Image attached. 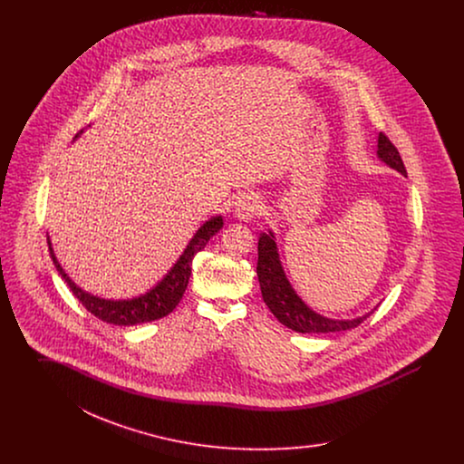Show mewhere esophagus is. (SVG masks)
I'll use <instances>...</instances> for the list:
<instances>
[{
    "mask_svg": "<svg viewBox=\"0 0 464 464\" xmlns=\"http://www.w3.org/2000/svg\"><path fill=\"white\" fill-rule=\"evenodd\" d=\"M261 205H259V199L254 198V197H242L237 203V216L238 219L242 221H250L257 216Z\"/></svg>",
    "mask_w": 464,
    "mask_h": 464,
    "instance_id": "1",
    "label": "esophagus"
}]
</instances>
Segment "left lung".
<instances>
[{
  "label": "left lung",
  "mask_w": 464,
  "mask_h": 464,
  "mask_svg": "<svg viewBox=\"0 0 464 464\" xmlns=\"http://www.w3.org/2000/svg\"><path fill=\"white\" fill-rule=\"evenodd\" d=\"M377 156L386 165L398 170L401 176H407V170L403 167V161L400 158L397 148L382 132L379 133V137H377ZM257 254H259L257 276H259V285H261V294H263L266 306L288 329L301 332V334L350 331V329L358 327L372 313L371 311V313L353 318V320H334V318L318 314L316 311H313L303 303V299L294 292V288L288 284L287 276H285L284 267L280 263L275 237L271 231L263 233L259 237Z\"/></svg>",
  "instance_id": "1"
}]
</instances>
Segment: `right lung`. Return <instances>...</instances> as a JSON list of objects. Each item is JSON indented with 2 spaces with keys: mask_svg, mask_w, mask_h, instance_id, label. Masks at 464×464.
I'll list each match as a JSON object with an SVG mask.
<instances>
[{
  "mask_svg": "<svg viewBox=\"0 0 464 464\" xmlns=\"http://www.w3.org/2000/svg\"><path fill=\"white\" fill-rule=\"evenodd\" d=\"M78 137V135H76ZM222 218H212L210 221L205 222L197 235L191 238L189 245L184 248L182 256L179 257L174 267L167 273V276L151 288L150 292H146L140 297H133L127 301H111V299H101L97 295H92L89 292L82 290L78 287L69 276L66 271L63 269V266L59 265L50 238L48 240V250L50 256L53 259V265L57 267L59 275L64 278L67 287L71 288L72 295L90 311L93 316H97L102 322H108L112 325H137V324H146V322H153L158 318L167 316L170 311H174L179 301L182 299L189 276H191V265L195 256L199 250L205 248V245L208 240L219 231L222 227Z\"/></svg>",
  "mask_w": 464,
  "mask_h": 464,
  "instance_id": "obj_1",
  "label": "right lung"
}]
</instances>
